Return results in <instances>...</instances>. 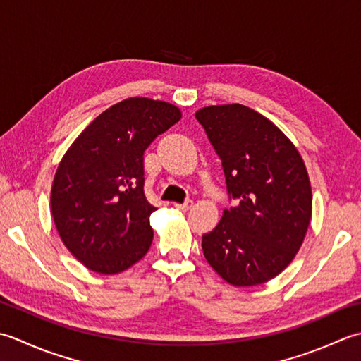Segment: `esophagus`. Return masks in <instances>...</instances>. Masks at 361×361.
Masks as SVG:
<instances>
[{
	"instance_id": "34e87169",
	"label": "esophagus",
	"mask_w": 361,
	"mask_h": 361,
	"mask_svg": "<svg viewBox=\"0 0 361 361\" xmlns=\"http://www.w3.org/2000/svg\"><path fill=\"white\" fill-rule=\"evenodd\" d=\"M174 207L178 209V210H182V212H187V210H190L191 207H193V201L191 200H188V201H185L183 204H174Z\"/></svg>"
}]
</instances>
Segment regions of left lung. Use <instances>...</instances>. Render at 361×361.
Returning <instances> with one entry per match:
<instances>
[{
  "instance_id": "1",
  "label": "left lung",
  "mask_w": 361,
  "mask_h": 361,
  "mask_svg": "<svg viewBox=\"0 0 361 361\" xmlns=\"http://www.w3.org/2000/svg\"><path fill=\"white\" fill-rule=\"evenodd\" d=\"M223 161L237 207L202 235L205 260L233 286L271 281L302 246L312 219V185L296 146L276 124L243 104L195 114Z\"/></svg>"
}]
</instances>
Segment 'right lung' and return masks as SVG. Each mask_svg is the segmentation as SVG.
<instances>
[{
	"mask_svg": "<svg viewBox=\"0 0 361 361\" xmlns=\"http://www.w3.org/2000/svg\"><path fill=\"white\" fill-rule=\"evenodd\" d=\"M180 118L170 102L123 99L63 154L51 187V215L62 243L85 268L118 274L149 251V216L157 209L143 191V154Z\"/></svg>",
	"mask_w": 361,
	"mask_h": 361,
	"instance_id": "obj_1",
	"label": "right lung"
}]
</instances>
